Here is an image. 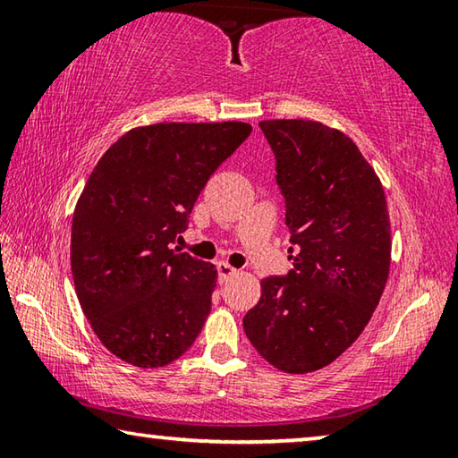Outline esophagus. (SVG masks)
Wrapping results in <instances>:
<instances>
[{"label":"esophagus","mask_w":458,"mask_h":458,"mask_svg":"<svg viewBox=\"0 0 458 458\" xmlns=\"http://www.w3.org/2000/svg\"><path fill=\"white\" fill-rule=\"evenodd\" d=\"M216 268H218V281L220 283L228 281L230 276H234L238 273V270L234 267H230L228 262H218V267H216Z\"/></svg>","instance_id":"1"}]
</instances>
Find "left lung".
<instances>
[{"mask_svg": "<svg viewBox=\"0 0 458 458\" xmlns=\"http://www.w3.org/2000/svg\"><path fill=\"white\" fill-rule=\"evenodd\" d=\"M260 129L297 254L284 276L262 278L242 325L268 363L307 374L337 360L376 311L390 273V216L376 172L341 131L303 119Z\"/></svg>", "mask_w": 458, "mask_h": 458, "instance_id": "1", "label": "left lung"}]
</instances>
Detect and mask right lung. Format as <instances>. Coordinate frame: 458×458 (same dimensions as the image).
I'll use <instances>...</instances> for the list:
<instances>
[{
    "mask_svg": "<svg viewBox=\"0 0 458 458\" xmlns=\"http://www.w3.org/2000/svg\"><path fill=\"white\" fill-rule=\"evenodd\" d=\"M248 123L131 129L92 169L72 216L76 297L108 352L161 368L190 350L212 309L216 268L174 248L210 175Z\"/></svg>",
    "mask_w": 458,
    "mask_h": 458,
    "instance_id": "right-lung-1",
    "label": "right lung"
}]
</instances>
